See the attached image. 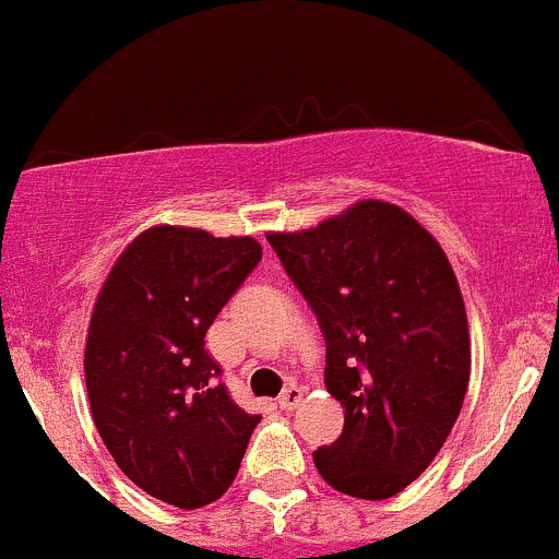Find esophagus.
<instances>
[{"label": "esophagus", "mask_w": 559, "mask_h": 559, "mask_svg": "<svg viewBox=\"0 0 559 559\" xmlns=\"http://www.w3.org/2000/svg\"><path fill=\"white\" fill-rule=\"evenodd\" d=\"M301 400H304V389H298V385H287V389L277 396V405L282 411H293V407L301 405Z\"/></svg>", "instance_id": "obj_1"}]
</instances>
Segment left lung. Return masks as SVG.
<instances>
[{
    "mask_svg": "<svg viewBox=\"0 0 559 559\" xmlns=\"http://www.w3.org/2000/svg\"><path fill=\"white\" fill-rule=\"evenodd\" d=\"M266 239L318 314L325 389L345 407L314 467L342 495L394 497L443 449L467 394V309L449 255L374 198Z\"/></svg>",
    "mask_w": 559,
    "mask_h": 559,
    "instance_id": "8db88e82",
    "label": "left lung"
}]
</instances>
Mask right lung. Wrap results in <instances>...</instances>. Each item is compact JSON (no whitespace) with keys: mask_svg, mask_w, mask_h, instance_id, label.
I'll return each mask as SVG.
<instances>
[{"mask_svg":"<svg viewBox=\"0 0 559 559\" xmlns=\"http://www.w3.org/2000/svg\"><path fill=\"white\" fill-rule=\"evenodd\" d=\"M261 261L252 236L154 225L94 301L84 374L94 427L121 473L176 508L219 500L261 416L219 383L206 331Z\"/></svg>","mask_w":559,"mask_h":559,"instance_id":"right-lung-1","label":"right lung"}]
</instances>
